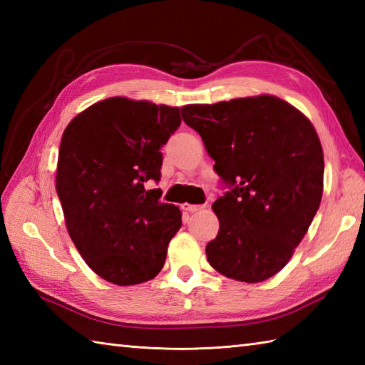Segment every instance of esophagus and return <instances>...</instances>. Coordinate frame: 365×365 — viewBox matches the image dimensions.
I'll use <instances>...</instances> for the list:
<instances>
[{
    "mask_svg": "<svg viewBox=\"0 0 365 365\" xmlns=\"http://www.w3.org/2000/svg\"><path fill=\"white\" fill-rule=\"evenodd\" d=\"M182 208L185 212H190V213H195V212H199L202 210L204 205H196V204H182Z\"/></svg>",
    "mask_w": 365,
    "mask_h": 365,
    "instance_id": "34e87169",
    "label": "esophagus"
}]
</instances>
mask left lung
<instances>
[{"label": "left lung", "mask_w": 365, "mask_h": 365, "mask_svg": "<svg viewBox=\"0 0 365 365\" xmlns=\"http://www.w3.org/2000/svg\"><path fill=\"white\" fill-rule=\"evenodd\" d=\"M229 191L212 205L207 260L226 277L262 282L292 259L319 210L324 160L304 114L274 96L182 108Z\"/></svg>", "instance_id": "left-lung-1"}]
</instances>
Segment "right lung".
<instances>
[{"label": "right lung", "mask_w": 365, "mask_h": 365, "mask_svg": "<svg viewBox=\"0 0 365 365\" xmlns=\"http://www.w3.org/2000/svg\"><path fill=\"white\" fill-rule=\"evenodd\" d=\"M180 110L111 97L80 113L63 133L56 191L67 232L88 267L115 285L150 281L165 265L182 212L160 200V149Z\"/></svg>", "instance_id": "add662e5"}]
</instances>
